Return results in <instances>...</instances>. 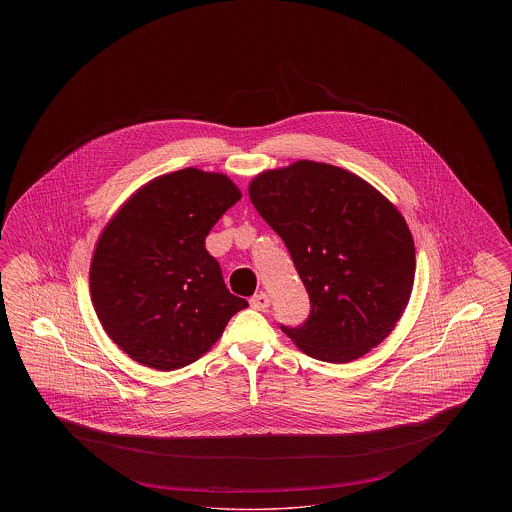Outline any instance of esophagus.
<instances>
[{"instance_id":"34e87169","label":"esophagus","mask_w":512,"mask_h":512,"mask_svg":"<svg viewBox=\"0 0 512 512\" xmlns=\"http://www.w3.org/2000/svg\"><path fill=\"white\" fill-rule=\"evenodd\" d=\"M249 303H251V307H253L255 311H265V309L270 307V297H268V293L265 292L257 293V295L251 297Z\"/></svg>"}]
</instances>
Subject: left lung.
I'll return each mask as SVG.
<instances>
[{"instance_id":"obj_1","label":"left lung","mask_w":512,"mask_h":512,"mask_svg":"<svg viewBox=\"0 0 512 512\" xmlns=\"http://www.w3.org/2000/svg\"><path fill=\"white\" fill-rule=\"evenodd\" d=\"M259 215L282 238L311 313L282 332L309 357L349 363L386 340L414 282L411 230L390 201L353 172L297 161L249 184Z\"/></svg>"}]
</instances>
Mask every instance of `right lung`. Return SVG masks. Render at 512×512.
Returning <instances> with one entry per match:
<instances>
[{
	"instance_id": "obj_1",
	"label": "right lung",
	"mask_w": 512,
	"mask_h": 512,
	"mask_svg": "<svg viewBox=\"0 0 512 512\" xmlns=\"http://www.w3.org/2000/svg\"><path fill=\"white\" fill-rule=\"evenodd\" d=\"M242 199L217 172L182 169L132 195L99 236L90 293L109 338L140 365L197 361L249 303L228 292L205 238Z\"/></svg>"
}]
</instances>
